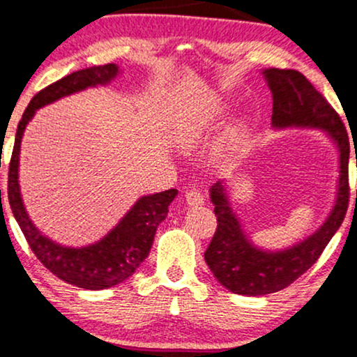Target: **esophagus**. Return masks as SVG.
<instances>
[{"label": "esophagus", "instance_id": "34e87169", "mask_svg": "<svg viewBox=\"0 0 357 357\" xmlns=\"http://www.w3.org/2000/svg\"><path fill=\"white\" fill-rule=\"evenodd\" d=\"M185 198H186V203L190 206H199V205H203V203H205V197H203V193L199 190L186 191Z\"/></svg>", "mask_w": 357, "mask_h": 357}]
</instances>
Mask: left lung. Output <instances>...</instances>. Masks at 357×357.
<instances>
[{
    "instance_id": "8db88e82",
    "label": "left lung",
    "mask_w": 357,
    "mask_h": 357,
    "mask_svg": "<svg viewBox=\"0 0 357 357\" xmlns=\"http://www.w3.org/2000/svg\"><path fill=\"white\" fill-rule=\"evenodd\" d=\"M264 76L273 93L274 127L324 128L335 140L340 152L339 193L332 213L313 236L291 249L268 252L254 248L242 232L222 183L211 186L210 198L215 205L217 230L205 250V261L223 287L248 296L276 293L307 273L337 232L349 206V137L339 113L298 70L273 68L266 69Z\"/></svg>"
}]
</instances>
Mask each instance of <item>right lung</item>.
I'll return each mask as SVG.
<instances>
[{
    "mask_svg": "<svg viewBox=\"0 0 357 357\" xmlns=\"http://www.w3.org/2000/svg\"><path fill=\"white\" fill-rule=\"evenodd\" d=\"M116 73L119 68L115 64L93 66V68L76 70L38 91L20 120L10 167H8V202L30 249L33 250L37 259L50 273L56 274L59 280L84 289L112 288L135 273V269L151 252L155 230L159 223L167 217V206L178 191L166 190L151 197H142L121 218L119 225L96 244L81 249L62 248L35 229L23 206L18 186L20 142L26 123L38 108L62 96L81 91L88 86L107 84L116 76Z\"/></svg>",
    "mask_w": 357,
    "mask_h": 357,
    "instance_id": "right-lung-1",
    "label": "right lung"
}]
</instances>
